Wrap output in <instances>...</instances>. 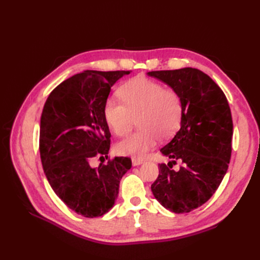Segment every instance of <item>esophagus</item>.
I'll return each instance as SVG.
<instances>
[{"label":"esophagus","mask_w":260,"mask_h":260,"mask_svg":"<svg viewBox=\"0 0 260 260\" xmlns=\"http://www.w3.org/2000/svg\"><path fill=\"white\" fill-rule=\"evenodd\" d=\"M144 162V159L142 158H132V165L133 166H140Z\"/></svg>","instance_id":"obj_1"}]
</instances>
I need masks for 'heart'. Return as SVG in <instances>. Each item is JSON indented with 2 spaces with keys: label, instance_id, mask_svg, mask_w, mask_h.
I'll use <instances>...</instances> for the list:
<instances>
[{
  "label": "heart",
  "instance_id": "b5f03b06",
  "mask_svg": "<svg viewBox=\"0 0 260 260\" xmlns=\"http://www.w3.org/2000/svg\"><path fill=\"white\" fill-rule=\"evenodd\" d=\"M120 96L108 98L104 104V118L108 127L118 137L131 130L139 117V131L116 144L121 156L141 158L156 146L158 139L167 140L177 132L183 115L180 94L145 77H137L125 82Z\"/></svg>",
  "mask_w": 260,
  "mask_h": 260
}]
</instances>
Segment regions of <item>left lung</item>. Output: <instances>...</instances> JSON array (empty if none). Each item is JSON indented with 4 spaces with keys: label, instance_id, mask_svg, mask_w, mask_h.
I'll list each match as a JSON object with an SVG mask.
<instances>
[{
    "label": "left lung",
    "instance_id": "left-lung-1",
    "mask_svg": "<svg viewBox=\"0 0 260 260\" xmlns=\"http://www.w3.org/2000/svg\"><path fill=\"white\" fill-rule=\"evenodd\" d=\"M147 75L169 85L183 102L180 129L160 148L171 160L159 165L152 192L166 209L176 214L190 212L214 195L229 167L233 136L230 106L215 81L196 68ZM177 160L183 161L179 171L172 169Z\"/></svg>",
    "mask_w": 260,
    "mask_h": 260
}]
</instances>
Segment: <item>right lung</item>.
Masks as SVG:
<instances>
[{
    "label": "right lung",
    "instance_id": "add662e5",
    "mask_svg": "<svg viewBox=\"0 0 260 260\" xmlns=\"http://www.w3.org/2000/svg\"><path fill=\"white\" fill-rule=\"evenodd\" d=\"M129 74L84 70L58 84L43 107L40 156L44 174L55 194L86 218L111 210L120 180L131 168L128 157H115L98 168L90 165L95 156L108 158L111 132L104 104L112 86Z\"/></svg>",
    "mask_w": 260,
    "mask_h": 260
}]
</instances>
